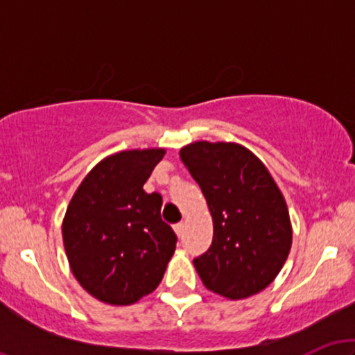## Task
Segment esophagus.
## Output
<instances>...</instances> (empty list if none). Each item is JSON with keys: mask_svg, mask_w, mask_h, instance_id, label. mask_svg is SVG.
<instances>
[{"mask_svg": "<svg viewBox=\"0 0 355 355\" xmlns=\"http://www.w3.org/2000/svg\"><path fill=\"white\" fill-rule=\"evenodd\" d=\"M183 222H180V223H177V225H173V230H175V234L178 235V237H182V234H183Z\"/></svg>", "mask_w": 355, "mask_h": 355, "instance_id": "34e87169", "label": "esophagus"}]
</instances>
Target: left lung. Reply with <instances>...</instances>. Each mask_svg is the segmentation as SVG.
<instances>
[{
  "mask_svg": "<svg viewBox=\"0 0 355 355\" xmlns=\"http://www.w3.org/2000/svg\"><path fill=\"white\" fill-rule=\"evenodd\" d=\"M200 185L214 222V240L193 260L203 285L230 300L268 287L292 247L287 203L263 162L234 141L200 140L180 150Z\"/></svg>",
  "mask_w": 355,
  "mask_h": 355,
  "instance_id": "1",
  "label": "left lung"
}]
</instances>
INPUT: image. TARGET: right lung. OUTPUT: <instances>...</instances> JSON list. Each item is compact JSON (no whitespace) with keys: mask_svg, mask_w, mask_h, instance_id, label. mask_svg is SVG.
<instances>
[{"mask_svg":"<svg viewBox=\"0 0 355 355\" xmlns=\"http://www.w3.org/2000/svg\"><path fill=\"white\" fill-rule=\"evenodd\" d=\"M165 148L108 155L81 180L61 234L71 274L89 295L132 305L152 294L175 254L177 235L162 220V197L145 182Z\"/></svg>","mask_w":355,"mask_h":355,"instance_id":"obj_1","label":"right lung"}]
</instances>
